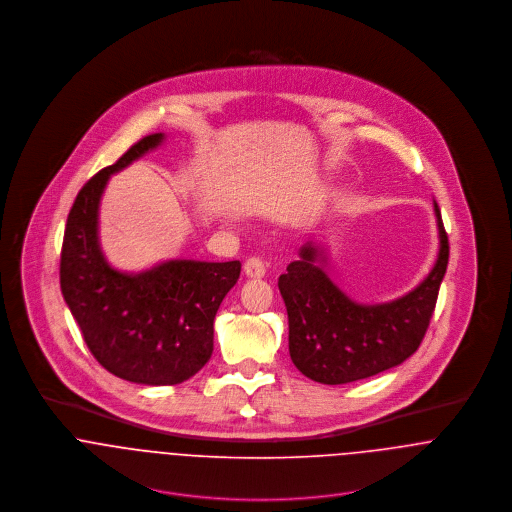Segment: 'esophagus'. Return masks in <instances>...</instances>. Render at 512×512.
<instances>
[{
	"label": "esophagus",
	"instance_id": "1",
	"mask_svg": "<svg viewBox=\"0 0 512 512\" xmlns=\"http://www.w3.org/2000/svg\"><path fill=\"white\" fill-rule=\"evenodd\" d=\"M244 274L248 276V278H264V274H266V264L260 260V258H248L246 262H244Z\"/></svg>",
	"mask_w": 512,
	"mask_h": 512
}]
</instances>
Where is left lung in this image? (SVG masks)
Here are the masks:
<instances>
[{"mask_svg": "<svg viewBox=\"0 0 512 512\" xmlns=\"http://www.w3.org/2000/svg\"><path fill=\"white\" fill-rule=\"evenodd\" d=\"M434 209L438 262L416 290L390 303H355L325 276L317 246H301L299 260L278 280L290 321V355L299 372L321 384H347L400 365L418 351L449 260L438 203Z\"/></svg>", "mask_w": 512, "mask_h": 512, "instance_id": "left-lung-1", "label": "left lung"}]
</instances>
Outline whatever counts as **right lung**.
I'll use <instances>...</instances> for the list:
<instances>
[{"instance_id":"right-lung-1","label":"right lung","mask_w":512,"mask_h":512,"mask_svg":"<svg viewBox=\"0 0 512 512\" xmlns=\"http://www.w3.org/2000/svg\"><path fill=\"white\" fill-rule=\"evenodd\" d=\"M151 134L84 183L61 250V292L84 343L108 372L138 384H179L213 355L215 315L240 278V262L171 260L140 274L108 266L98 244V205L112 173L159 146Z\"/></svg>"}]
</instances>
